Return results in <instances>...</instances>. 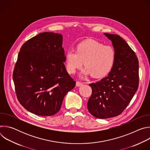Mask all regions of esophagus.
<instances>
[{
  "instance_id": "34e87169",
  "label": "esophagus",
  "mask_w": 150,
  "mask_h": 150,
  "mask_svg": "<svg viewBox=\"0 0 150 150\" xmlns=\"http://www.w3.org/2000/svg\"><path fill=\"white\" fill-rule=\"evenodd\" d=\"M82 84L83 83L79 81H76V87H80V86H81V85H82Z\"/></svg>"
}]
</instances>
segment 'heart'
Wrapping results in <instances>:
<instances>
[{"mask_svg":"<svg viewBox=\"0 0 150 150\" xmlns=\"http://www.w3.org/2000/svg\"><path fill=\"white\" fill-rule=\"evenodd\" d=\"M116 57V52L112 47L88 39L79 43L76 52L69 50L67 53L66 68L68 73L74 74L83 64L85 68L81 72L82 76L91 75L93 78H102L112 71Z\"/></svg>","mask_w":150,"mask_h":150,"instance_id":"1","label":"heart"}]
</instances>
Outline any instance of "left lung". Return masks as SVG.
<instances>
[{
  "label": "left lung",
  "mask_w": 150,
  "mask_h": 150,
  "mask_svg": "<svg viewBox=\"0 0 150 150\" xmlns=\"http://www.w3.org/2000/svg\"><path fill=\"white\" fill-rule=\"evenodd\" d=\"M104 34L112 41L116 57L108 76L89 84L92 94L88 101V110L98 119L121 114L129 104L139 85V62L135 52L119 35Z\"/></svg>",
  "instance_id": "8db88e82"
}]
</instances>
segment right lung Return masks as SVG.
<instances>
[{
	"mask_svg": "<svg viewBox=\"0 0 150 150\" xmlns=\"http://www.w3.org/2000/svg\"><path fill=\"white\" fill-rule=\"evenodd\" d=\"M63 36L42 33L21 47L13 72L17 98L36 115L50 116L60 109L75 81L66 70Z\"/></svg>",
	"mask_w": 150,
	"mask_h": 150,
	"instance_id": "obj_1",
	"label": "right lung"
}]
</instances>
